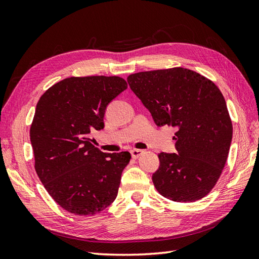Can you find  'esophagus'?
<instances>
[{
	"label": "esophagus",
	"instance_id": "34e87169",
	"mask_svg": "<svg viewBox=\"0 0 259 259\" xmlns=\"http://www.w3.org/2000/svg\"><path fill=\"white\" fill-rule=\"evenodd\" d=\"M144 152L145 151L141 150V149H133V150H131V156H133V158L137 159V158H139Z\"/></svg>",
	"mask_w": 259,
	"mask_h": 259
}]
</instances>
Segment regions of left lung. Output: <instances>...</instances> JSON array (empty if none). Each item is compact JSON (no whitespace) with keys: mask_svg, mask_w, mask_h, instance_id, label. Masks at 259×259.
<instances>
[{"mask_svg":"<svg viewBox=\"0 0 259 259\" xmlns=\"http://www.w3.org/2000/svg\"><path fill=\"white\" fill-rule=\"evenodd\" d=\"M128 83L157 125L175 126L176 153H159L152 183L164 198L194 202L207 196L226 164L233 123L211 80L185 68L130 74Z\"/></svg>","mask_w":259,"mask_h":259,"instance_id":"8db88e82","label":"left lung"}]
</instances>
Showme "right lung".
<instances>
[{"instance_id":"1","label":"right lung","mask_w":259,"mask_h":259,"mask_svg":"<svg viewBox=\"0 0 259 259\" xmlns=\"http://www.w3.org/2000/svg\"><path fill=\"white\" fill-rule=\"evenodd\" d=\"M128 88L120 76H71L43 93L30 128L34 168L60 207L78 216L101 212L118 195L128 151L104 153L90 135L106 108Z\"/></svg>"}]
</instances>
